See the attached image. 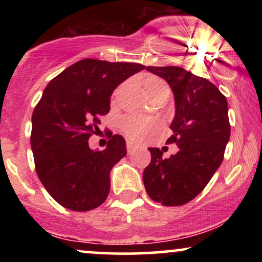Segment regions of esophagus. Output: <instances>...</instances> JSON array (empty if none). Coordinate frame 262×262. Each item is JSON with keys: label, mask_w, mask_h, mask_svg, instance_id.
I'll use <instances>...</instances> for the list:
<instances>
[{"label": "esophagus", "mask_w": 262, "mask_h": 262, "mask_svg": "<svg viewBox=\"0 0 262 262\" xmlns=\"http://www.w3.org/2000/svg\"><path fill=\"white\" fill-rule=\"evenodd\" d=\"M127 150H128L129 154H132V152H133L134 150H135L134 144H133V143H130V141H128V143H127Z\"/></svg>", "instance_id": "1"}]
</instances>
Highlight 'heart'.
I'll return each mask as SVG.
<instances>
[{
	"label": "heart",
	"instance_id": "1",
	"mask_svg": "<svg viewBox=\"0 0 262 262\" xmlns=\"http://www.w3.org/2000/svg\"><path fill=\"white\" fill-rule=\"evenodd\" d=\"M143 86L150 98H155L165 91H169L162 80L156 76H146L143 81ZM146 122L141 118H129L124 124V133L128 138H137L145 128Z\"/></svg>",
	"mask_w": 262,
	"mask_h": 262
}]
</instances>
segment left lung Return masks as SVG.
<instances>
[{
  "label": "left lung",
  "mask_w": 262,
  "mask_h": 262,
  "mask_svg": "<svg viewBox=\"0 0 262 262\" xmlns=\"http://www.w3.org/2000/svg\"><path fill=\"white\" fill-rule=\"evenodd\" d=\"M167 81L175 96V118L167 144L177 152L162 158L149 148L151 161L143 172L146 193L162 206H182L198 196L221 166L230 138L228 102L209 80L179 66H148Z\"/></svg>",
  "instance_id": "left-lung-1"
}]
</instances>
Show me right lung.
<instances>
[{
    "mask_svg": "<svg viewBox=\"0 0 262 262\" xmlns=\"http://www.w3.org/2000/svg\"><path fill=\"white\" fill-rule=\"evenodd\" d=\"M145 68L137 62L83 59L48 83L32 116L31 145L35 171L49 194L65 208H97L110 193V173L127 154L122 135L92 150L89 139L111 110L119 83Z\"/></svg>",
    "mask_w": 262,
    "mask_h": 262,
    "instance_id": "1",
    "label": "right lung"
}]
</instances>
